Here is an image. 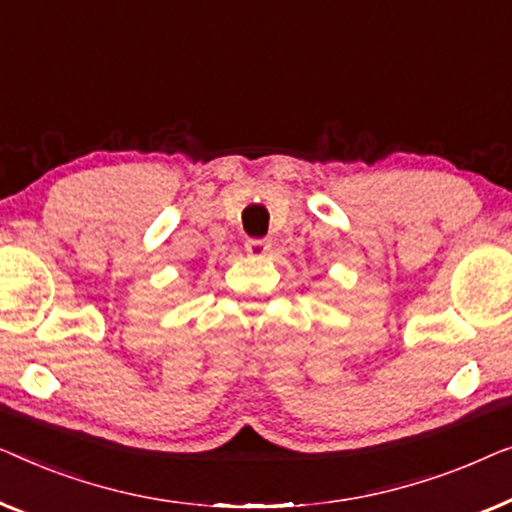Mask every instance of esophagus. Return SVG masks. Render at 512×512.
Instances as JSON below:
<instances>
[{
	"mask_svg": "<svg viewBox=\"0 0 512 512\" xmlns=\"http://www.w3.org/2000/svg\"><path fill=\"white\" fill-rule=\"evenodd\" d=\"M271 250V243L264 241V239H248L246 241V253L250 257H266Z\"/></svg>",
	"mask_w": 512,
	"mask_h": 512,
	"instance_id": "1",
	"label": "esophagus"
}]
</instances>
